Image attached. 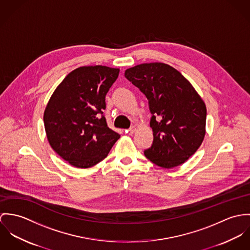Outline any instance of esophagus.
<instances>
[{
  "instance_id": "esophagus-1",
  "label": "esophagus",
  "mask_w": 250,
  "mask_h": 250,
  "mask_svg": "<svg viewBox=\"0 0 250 250\" xmlns=\"http://www.w3.org/2000/svg\"><path fill=\"white\" fill-rule=\"evenodd\" d=\"M126 131H127L129 134H133V133L136 131V127H135V126H131V127H129Z\"/></svg>"
}]
</instances>
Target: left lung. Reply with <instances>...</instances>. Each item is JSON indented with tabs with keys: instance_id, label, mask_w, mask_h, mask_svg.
I'll return each mask as SVG.
<instances>
[{
	"instance_id": "left-lung-1",
	"label": "left lung",
	"mask_w": 250,
	"mask_h": 250,
	"mask_svg": "<svg viewBox=\"0 0 250 250\" xmlns=\"http://www.w3.org/2000/svg\"><path fill=\"white\" fill-rule=\"evenodd\" d=\"M125 77L148 100L153 142L146 157L165 168L186 162L205 136L206 106L193 85L160 62L129 68Z\"/></svg>"
}]
</instances>
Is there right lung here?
<instances>
[{
	"label": "right lung",
	"instance_id": "1",
	"mask_svg": "<svg viewBox=\"0 0 250 250\" xmlns=\"http://www.w3.org/2000/svg\"><path fill=\"white\" fill-rule=\"evenodd\" d=\"M119 69L83 66L57 86L44 112L47 138L56 153L72 166H95L109 153L120 134L107 125L105 96Z\"/></svg>",
	"mask_w": 250,
	"mask_h": 250
}]
</instances>
